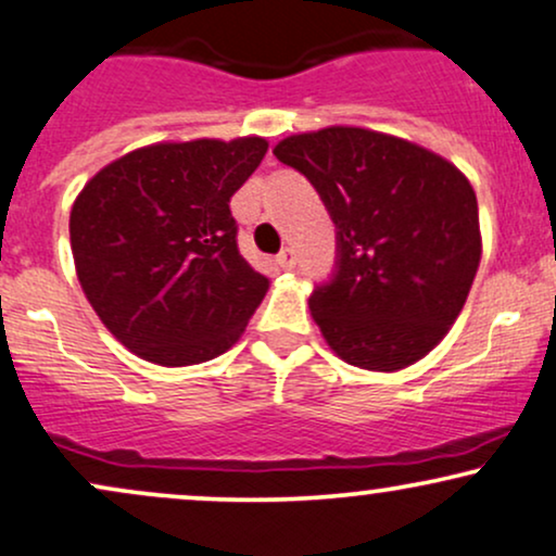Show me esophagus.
<instances>
[{
	"mask_svg": "<svg viewBox=\"0 0 556 556\" xmlns=\"http://www.w3.org/2000/svg\"><path fill=\"white\" fill-rule=\"evenodd\" d=\"M277 264H279V269H285V271H292L298 266V256H295V251L292 249H285L282 253H279L277 256Z\"/></svg>",
	"mask_w": 556,
	"mask_h": 556,
	"instance_id": "esophagus-1",
	"label": "esophagus"
}]
</instances>
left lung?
I'll return each instance as SVG.
<instances>
[{
    "label": "left lung",
    "instance_id": "left-lung-1",
    "mask_svg": "<svg viewBox=\"0 0 556 556\" xmlns=\"http://www.w3.org/2000/svg\"><path fill=\"white\" fill-rule=\"evenodd\" d=\"M279 163L311 180L337 225V271L311 316L344 363L393 372L456 324L481 258L469 178L425 147L359 126L292 134Z\"/></svg>",
    "mask_w": 556,
    "mask_h": 556
}]
</instances>
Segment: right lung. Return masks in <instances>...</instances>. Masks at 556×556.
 <instances>
[{
  "mask_svg": "<svg viewBox=\"0 0 556 556\" xmlns=\"http://www.w3.org/2000/svg\"><path fill=\"white\" fill-rule=\"evenodd\" d=\"M266 150L261 137L139 147L72 204L79 285L105 329L147 363L217 357L264 300L269 279L240 256L230 197Z\"/></svg>",
  "mask_w": 556,
  "mask_h": 556,
  "instance_id": "1",
  "label": "right lung"
}]
</instances>
